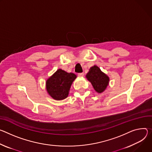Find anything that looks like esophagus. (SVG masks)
<instances>
[{"label":"esophagus","mask_w":152,"mask_h":152,"mask_svg":"<svg viewBox=\"0 0 152 152\" xmlns=\"http://www.w3.org/2000/svg\"><path fill=\"white\" fill-rule=\"evenodd\" d=\"M84 75H85V74H84V73H83V72L78 73V76H80V77H83V76H84Z\"/></svg>","instance_id":"obj_1"}]
</instances>
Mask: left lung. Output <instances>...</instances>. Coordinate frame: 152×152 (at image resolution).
Returning <instances> with one entry per match:
<instances>
[{"instance_id": "8db88e82", "label": "left lung", "mask_w": 152, "mask_h": 152, "mask_svg": "<svg viewBox=\"0 0 152 152\" xmlns=\"http://www.w3.org/2000/svg\"><path fill=\"white\" fill-rule=\"evenodd\" d=\"M86 78L98 93H102L106 89L109 81V77L96 66L91 67L86 75Z\"/></svg>"}]
</instances>
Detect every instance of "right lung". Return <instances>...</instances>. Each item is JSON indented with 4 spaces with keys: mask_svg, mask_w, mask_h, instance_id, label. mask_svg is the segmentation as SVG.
Listing matches in <instances>:
<instances>
[{
    "mask_svg": "<svg viewBox=\"0 0 152 152\" xmlns=\"http://www.w3.org/2000/svg\"><path fill=\"white\" fill-rule=\"evenodd\" d=\"M77 76L73 73H67L58 69L46 81V90L52 98L56 100L66 98L69 94L72 83Z\"/></svg>",
    "mask_w": 152,
    "mask_h": 152,
    "instance_id": "obj_1",
    "label": "right lung"
}]
</instances>
